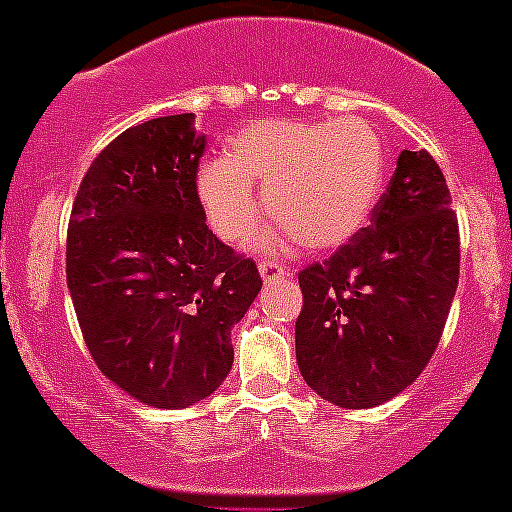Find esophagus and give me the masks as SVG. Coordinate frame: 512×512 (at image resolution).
<instances>
[{
  "label": "esophagus",
  "instance_id": "obj_1",
  "mask_svg": "<svg viewBox=\"0 0 512 512\" xmlns=\"http://www.w3.org/2000/svg\"><path fill=\"white\" fill-rule=\"evenodd\" d=\"M259 274L264 276V281H274V279H284V276H289V269L279 266L276 261H261Z\"/></svg>",
  "mask_w": 512,
  "mask_h": 512
}]
</instances>
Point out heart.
I'll return each instance as SVG.
<instances>
[{
  "mask_svg": "<svg viewBox=\"0 0 512 512\" xmlns=\"http://www.w3.org/2000/svg\"><path fill=\"white\" fill-rule=\"evenodd\" d=\"M388 177L386 139L370 121H256L233 137L228 157L205 162L198 198L223 241H246L266 213L264 251L335 248L368 223Z\"/></svg>",
  "mask_w": 512,
  "mask_h": 512,
  "instance_id": "heart-1",
  "label": "heart"
}]
</instances>
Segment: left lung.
<instances>
[{"label":"left lung","mask_w":512,"mask_h":512,"mask_svg":"<svg viewBox=\"0 0 512 512\" xmlns=\"http://www.w3.org/2000/svg\"><path fill=\"white\" fill-rule=\"evenodd\" d=\"M459 281V228L429 152L398 154L368 228L299 274L294 342L307 386L342 409H373L421 375Z\"/></svg>","instance_id":"obj_1"}]
</instances>
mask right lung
<instances>
[{"instance_id": "right-lung-1", "label": "right lung", "mask_w": 512, "mask_h": 512, "mask_svg": "<svg viewBox=\"0 0 512 512\" xmlns=\"http://www.w3.org/2000/svg\"><path fill=\"white\" fill-rule=\"evenodd\" d=\"M195 116L131 126L83 177L68 289L101 373L152 409H187L231 373V327L261 292L251 259L213 236L198 198Z\"/></svg>"}]
</instances>
